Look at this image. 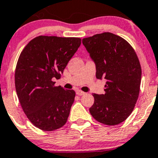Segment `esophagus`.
Instances as JSON below:
<instances>
[{"label":"esophagus","mask_w":158,"mask_h":158,"mask_svg":"<svg viewBox=\"0 0 158 158\" xmlns=\"http://www.w3.org/2000/svg\"><path fill=\"white\" fill-rule=\"evenodd\" d=\"M76 94L79 96H82L83 94H85V93L83 91H81V90H76Z\"/></svg>","instance_id":"34e87169"}]
</instances>
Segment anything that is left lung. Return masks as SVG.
<instances>
[{"label": "left lung", "instance_id": "obj_1", "mask_svg": "<svg viewBox=\"0 0 158 158\" xmlns=\"http://www.w3.org/2000/svg\"><path fill=\"white\" fill-rule=\"evenodd\" d=\"M94 61L96 78L106 79L105 94H94L89 109L94 119L108 126L124 122L138 98L142 69L134 48L123 38L110 32L83 39Z\"/></svg>", "mask_w": 158, "mask_h": 158}]
</instances>
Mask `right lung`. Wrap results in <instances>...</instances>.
<instances>
[{"instance_id": "right-lung-1", "label": "right lung", "mask_w": 158, "mask_h": 158, "mask_svg": "<svg viewBox=\"0 0 158 158\" xmlns=\"http://www.w3.org/2000/svg\"><path fill=\"white\" fill-rule=\"evenodd\" d=\"M81 44L80 38L40 35L20 53L15 86L22 109L35 127L52 131L68 120L75 100L73 90L55 87Z\"/></svg>"}]
</instances>
